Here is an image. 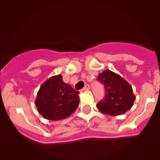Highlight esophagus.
Here are the masks:
<instances>
[{
	"label": "esophagus",
	"instance_id": "obj_1",
	"mask_svg": "<svg viewBox=\"0 0 160 160\" xmlns=\"http://www.w3.org/2000/svg\"><path fill=\"white\" fill-rule=\"evenodd\" d=\"M90 90V86H89L88 84H87L84 87H83L82 90Z\"/></svg>",
	"mask_w": 160,
	"mask_h": 160
}]
</instances>
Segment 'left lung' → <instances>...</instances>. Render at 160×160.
<instances>
[{
    "instance_id": "8db88e82",
    "label": "left lung",
    "mask_w": 160,
    "mask_h": 160,
    "mask_svg": "<svg viewBox=\"0 0 160 160\" xmlns=\"http://www.w3.org/2000/svg\"><path fill=\"white\" fill-rule=\"evenodd\" d=\"M97 79L104 85L106 90L104 98L96 106L102 113L117 116L132 107L135 96L131 86L125 79L109 70L99 73Z\"/></svg>"
}]
</instances>
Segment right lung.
I'll return each mask as SVG.
<instances>
[{"label":"right lung","mask_w":160,"mask_h":160,"mask_svg":"<svg viewBox=\"0 0 160 160\" xmlns=\"http://www.w3.org/2000/svg\"><path fill=\"white\" fill-rule=\"evenodd\" d=\"M79 92L62 81L61 74L47 79L41 86L35 105L46 119L57 121L73 114L79 104Z\"/></svg>","instance_id":"add662e5"}]
</instances>
